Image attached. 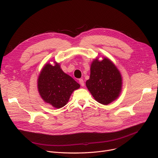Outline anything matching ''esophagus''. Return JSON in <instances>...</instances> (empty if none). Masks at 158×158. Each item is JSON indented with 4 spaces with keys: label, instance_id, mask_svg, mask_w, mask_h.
<instances>
[{
    "label": "esophagus",
    "instance_id": "34e87169",
    "mask_svg": "<svg viewBox=\"0 0 158 158\" xmlns=\"http://www.w3.org/2000/svg\"><path fill=\"white\" fill-rule=\"evenodd\" d=\"M79 84L81 85V86H85V82H84V81L82 79H80L79 80Z\"/></svg>",
    "mask_w": 158,
    "mask_h": 158
}]
</instances>
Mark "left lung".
I'll return each instance as SVG.
<instances>
[{
	"label": "left lung",
	"instance_id": "1",
	"mask_svg": "<svg viewBox=\"0 0 158 158\" xmlns=\"http://www.w3.org/2000/svg\"><path fill=\"white\" fill-rule=\"evenodd\" d=\"M86 85L95 100L107 105L119 97L122 88V77L115 64L107 57L100 61L95 58L91 64L89 79Z\"/></svg>",
	"mask_w": 158,
	"mask_h": 158
}]
</instances>
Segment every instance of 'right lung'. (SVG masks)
<instances>
[{
  "instance_id": "obj_1",
  "label": "right lung",
  "mask_w": 158,
  "mask_h": 158,
  "mask_svg": "<svg viewBox=\"0 0 158 158\" xmlns=\"http://www.w3.org/2000/svg\"><path fill=\"white\" fill-rule=\"evenodd\" d=\"M46 63L38 78V92L46 103L55 108L64 106L69 101L73 91L80 88L79 84L72 77L65 73L60 63Z\"/></svg>"
}]
</instances>
